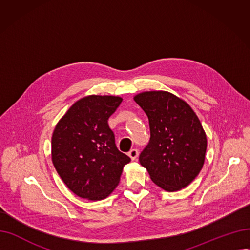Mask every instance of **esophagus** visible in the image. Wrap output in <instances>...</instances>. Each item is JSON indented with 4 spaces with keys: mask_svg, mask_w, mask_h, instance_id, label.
Wrapping results in <instances>:
<instances>
[{
    "mask_svg": "<svg viewBox=\"0 0 250 250\" xmlns=\"http://www.w3.org/2000/svg\"><path fill=\"white\" fill-rule=\"evenodd\" d=\"M127 155L129 156V158L134 161V160H136V159L138 158L139 151H138L137 149H132V150H130V151L127 153Z\"/></svg>",
    "mask_w": 250,
    "mask_h": 250,
    "instance_id": "esophagus-1",
    "label": "esophagus"
}]
</instances>
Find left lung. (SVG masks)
<instances>
[{"label": "left lung", "instance_id": "1", "mask_svg": "<svg viewBox=\"0 0 250 250\" xmlns=\"http://www.w3.org/2000/svg\"><path fill=\"white\" fill-rule=\"evenodd\" d=\"M134 100L149 118L150 141L139 160L155 185L166 191L185 188L203 168L207 136L189 105L166 91H147Z\"/></svg>", "mask_w": 250, "mask_h": 250}]
</instances>
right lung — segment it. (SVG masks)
Wrapping results in <instances>:
<instances>
[{"instance_id": "add662e5", "label": "right lung", "mask_w": 250, "mask_h": 250, "mask_svg": "<svg viewBox=\"0 0 250 250\" xmlns=\"http://www.w3.org/2000/svg\"><path fill=\"white\" fill-rule=\"evenodd\" d=\"M122 101L118 96H86L75 102L55 127L52 163L64 185L82 199L107 198L130 161L116 148L107 123Z\"/></svg>"}]
</instances>
